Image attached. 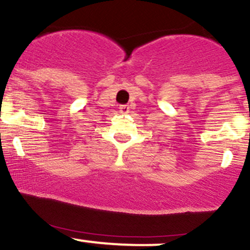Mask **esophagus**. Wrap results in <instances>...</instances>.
<instances>
[{
    "label": "esophagus",
    "instance_id": "esophagus-1",
    "mask_svg": "<svg viewBox=\"0 0 250 250\" xmlns=\"http://www.w3.org/2000/svg\"><path fill=\"white\" fill-rule=\"evenodd\" d=\"M119 111H120V113L127 114L128 112H130V106H128V105H122L119 107Z\"/></svg>",
    "mask_w": 250,
    "mask_h": 250
}]
</instances>
